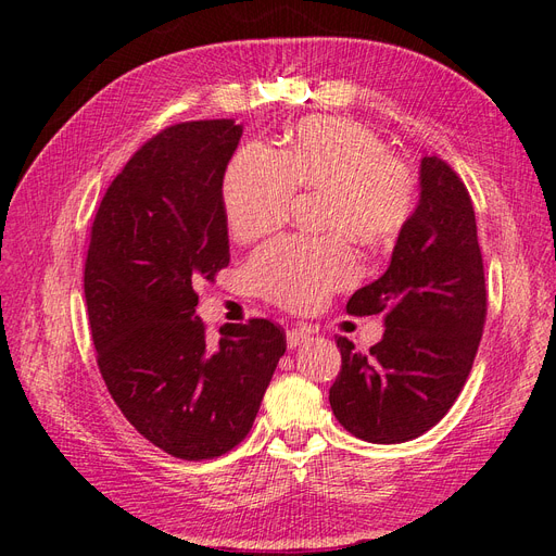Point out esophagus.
I'll return each instance as SVG.
<instances>
[{
  "mask_svg": "<svg viewBox=\"0 0 556 556\" xmlns=\"http://www.w3.org/2000/svg\"><path fill=\"white\" fill-rule=\"evenodd\" d=\"M313 329L311 327H294L288 331V348H299L301 343H306L311 339Z\"/></svg>",
  "mask_w": 556,
  "mask_h": 556,
  "instance_id": "obj_1",
  "label": "esophagus"
}]
</instances>
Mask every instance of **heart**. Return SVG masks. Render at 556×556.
Wrapping results in <instances>:
<instances>
[{"label":"heart","instance_id":"obj_1","mask_svg":"<svg viewBox=\"0 0 556 556\" xmlns=\"http://www.w3.org/2000/svg\"><path fill=\"white\" fill-rule=\"evenodd\" d=\"M294 190L323 192V225L366 245L394 239L415 211L417 182L406 162L355 121L306 117L276 153L245 146L223 180L227 223L239 241H255L288 220ZM343 231L323 239H280L250 260L257 292L280 306L308 311L357 278V255Z\"/></svg>","mask_w":556,"mask_h":556}]
</instances>
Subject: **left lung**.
Instances as JSON below:
<instances>
[{
	"label": "left lung",
	"instance_id": "left-lung-1",
	"mask_svg": "<svg viewBox=\"0 0 556 556\" xmlns=\"http://www.w3.org/2000/svg\"><path fill=\"white\" fill-rule=\"evenodd\" d=\"M348 313H382V339L357 352L343 336L329 390L336 419L357 439L406 443L435 427L473 366L486 315L476 211L462 178L435 155L419 162V201L387 271Z\"/></svg>",
	"mask_w": 556,
	"mask_h": 556
}]
</instances>
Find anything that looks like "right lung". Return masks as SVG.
<instances>
[{"label": "right lung", "instance_id": "1", "mask_svg": "<svg viewBox=\"0 0 556 556\" xmlns=\"http://www.w3.org/2000/svg\"><path fill=\"white\" fill-rule=\"evenodd\" d=\"M241 134L233 121L182 123L137 150L99 204L83 278L117 408L188 462L245 439L288 348L268 319L229 325L208 345L194 313V285L229 264L223 180Z\"/></svg>", "mask_w": 556, "mask_h": 556}]
</instances>
